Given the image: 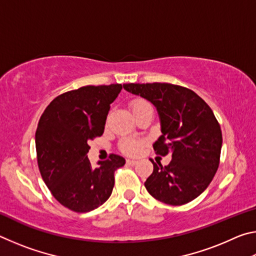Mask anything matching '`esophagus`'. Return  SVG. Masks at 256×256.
Instances as JSON below:
<instances>
[{"label": "esophagus", "mask_w": 256, "mask_h": 256, "mask_svg": "<svg viewBox=\"0 0 256 256\" xmlns=\"http://www.w3.org/2000/svg\"><path fill=\"white\" fill-rule=\"evenodd\" d=\"M136 162H138L136 160H134V159H128L126 160V164H130V166H133V164H136Z\"/></svg>", "instance_id": "34e87169"}]
</instances>
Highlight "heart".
I'll return each instance as SVG.
<instances>
[{
    "label": "heart",
    "instance_id": "b5f03b06",
    "mask_svg": "<svg viewBox=\"0 0 256 256\" xmlns=\"http://www.w3.org/2000/svg\"><path fill=\"white\" fill-rule=\"evenodd\" d=\"M149 106V102H146L144 99H134V100H132L131 104H130V107H131L133 114L136 112L142 110V108ZM120 148H122L124 152L128 154H138L142 148V142L138 140H134V138H124L122 142H120Z\"/></svg>",
    "mask_w": 256,
    "mask_h": 256
}]
</instances>
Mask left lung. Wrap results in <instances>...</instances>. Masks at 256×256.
Masks as SVG:
<instances>
[{"label":"left lung","mask_w":256,"mask_h":256,"mask_svg":"<svg viewBox=\"0 0 256 256\" xmlns=\"http://www.w3.org/2000/svg\"><path fill=\"white\" fill-rule=\"evenodd\" d=\"M126 92L141 96L157 108L162 136L156 154H172L167 166L156 164L144 186L156 200L182 206L209 186L219 167L222 134L209 105L185 86L172 84H126Z\"/></svg>","instance_id":"1"}]
</instances>
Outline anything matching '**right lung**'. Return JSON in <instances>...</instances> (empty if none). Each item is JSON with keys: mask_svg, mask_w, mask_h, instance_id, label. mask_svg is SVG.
I'll list each match as a JSON object with an SVG mask.
<instances>
[{"mask_svg": "<svg viewBox=\"0 0 256 256\" xmlns=\"http://www.w3.org/2000/svg\"><path fill=\"white\" fill-rule=\"evenodd\" d=\"M122 84L86 86L56 97L42 112L36 131L40 175L60 204L76 212L97 209L110 196L114 172L125 159L112 154L94 168L89 140L102 136L110 104Z\"/></svg>", "mask_w": 256, "mask_h": 256, "instance_id": "add662e5", "label": "right lung"}]
</instances>
